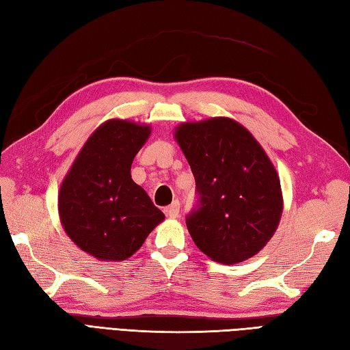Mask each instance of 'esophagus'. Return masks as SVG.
<instances>
[{"label": "esophagus", "instance_id": "34e87169", "mask_svg": "<svg viewBox=\"0 0 350 350\" xmlns=\"http://www.w3.org/2000/svg\"><path fill=\"white\" fill-rule=\"evenodd\" d=\"M165 213H167V217H170V218H177L179 217V213H180V203L177 202H173L171 203L167 209H165Z\"/></svg>", "mask_w": 350, "mask_h": 350}]
</instances>
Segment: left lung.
Wrapping results in <instances>:
<instances>
[{
    "label": "left lung",
    "mask_w": 350,
    "mask_h": 350,
    "mask_svg": "<svg viewBox=\"0 0 350 350\" xmlns=\"http://www.w3.org/2000/svg\"><path fill=\"white\" fill-rule=\"evenodd\" d=\"M174 135L196 179L187 227L197 247L224 265L257 254L282 212L280 177L262 146L226 117L183 123Z\"/></svg>",
    "instance_id": "obj_1"
}]
</instances>
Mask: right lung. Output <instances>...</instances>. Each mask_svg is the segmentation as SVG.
I'll return each mask as SVG.
<instances>
[{"instance_id":"obj_1","label":"right lung","mask_w":350,"mask_h":350,"mask_svg":"<svg viewBox=\"0 0 350 350\" xmlns=\"http://www.w3.org/2000/svg\"><path fill=\"white\" fill-rule=\"evenodd\" d=\"M150 135L148 126L109 120L87 139L58 196L70 239L99 260H124L163 219L147 192L132 180L131 165Z\"/></svg>"}]
</instances>
